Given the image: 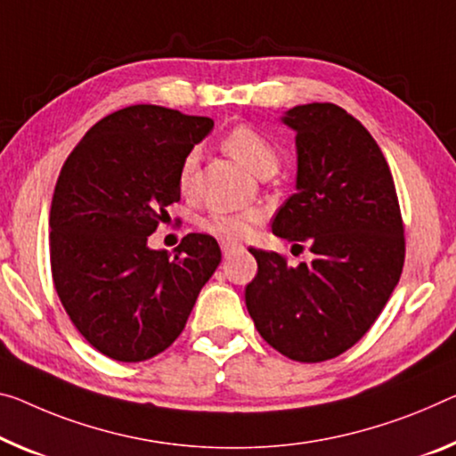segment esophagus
Segmentation results:
<instances>
[{
    "label": "esophagus",
    "instance_id": "1",
    "mask_svg": "<svg viewBox=\"0 0 456 456\" xmlns=\"http://www.w3.org/2000/svg\"><path fill=\"white\" fill-rule=\"evenodd\" d=\"M220 247H222L224 256H226V255H230V252H234L236 248H240V244H238V242H228V240H224V242L220 244Z\"/></svg>",
    "mask_w": 456,
    "mask_h": 456
}]
</instances>
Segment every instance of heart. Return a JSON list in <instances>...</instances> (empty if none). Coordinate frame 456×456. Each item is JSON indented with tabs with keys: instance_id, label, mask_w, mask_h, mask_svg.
Segmentation results:
<instances>
[{
	"instance_id": "obj_1",
	"label": "heart",
	"mask_w": 456,
	"mask_h": 456,
	"mask_svg": "<svg viewBox=\"0 0 456 456\" xmlns=\"http://www.w3.org/2000/svg\"><path fill=\"white\" fill-rule=\"evenodd\" d=\"M224 151L230 157L238 160L244 169L263 175L269 169H277V151L261 132L252 128V126L240 124L234 126L222 140ZM195 165H198V155L189 152V155L181 160L179 167V189L181 193L187 195L193 183ZM261 214L256 209H247V212H236V214H209L206 218L198 222V226L204 230L206 234L224 238V240H238V238L247 236L252 224H255Z\"/></svg>"
}]
</instances>
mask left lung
<instances>
[{
  "instance_id": "left-lung-1",
  "label": "left lung",
  "mask_w": 456,
  "mask_h": 456,
  "mask_svg": "<svg viewBox=\"0 0 456 456\" xmlns=\"http://www.w3.org/2000/svg\"><path fill=\"white\" fill-rule=\"evenodd\" d=\"M296 130L297 191L273 232L307 244L310 265L248 248L256 277L244 299L258 334L299 362L334 359L379 318L405 258L402 212L389 165L369 130L334 103H305L281 118Z\"/></svg>"
}]
</instances>
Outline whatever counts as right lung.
<instances>
[{"label":"right lung","instance_id":"right-lung-1","mask_svg":"<svg viewBox=\"0 0 456 456\" xmlns=\"http://www.w3.org/2000/svg\"><path fill=\"white\" fill-rule=\"evenodd\" d=\"M212 128L209 118L140 103L91 126L62 165L48 222L54 289L110 359L169 348L222 261L209 234H187L175 256L146 244L181 198V160Z\"/></svg>","mask_w":456,"mask_h":456}]
</instances>
